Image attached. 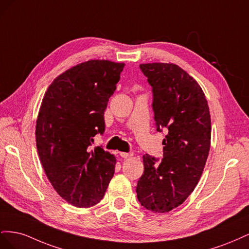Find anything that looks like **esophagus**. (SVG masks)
Wrapping results in <instances>:
<instances>
[{"instance_id":"1","label":"esophagus","mask_w":249,"mask_h":249,"mask_svg":"<svg viewBox=\"0 0 249 249\" xmlns=\"http://www.w3.org/2000/svg\"><path fill=\"white\" fill-rule=\"evenodd\" d=\"M119 155H120V157H122V158H124V159H129V158L133 157L132 153H124V152H122V153H119Z\"/></svg>"}]
</instances>
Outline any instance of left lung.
<instances>
[{
    "label": "left lung",
    "instance_id": "8db88e82",
    "mask_svg": "<svg viewBox=\"0 0 249 249\" xmlns=\"http://www.w3.org/2000/svg\"><path fill=\"white\" fill-rule=\"evenodd\" d=\"M153 87V110L163 139V159L145 154L144 171L136 192L141 206L154 213H167L193 192L202 175L211 146V115L201 87L173 63L140 64Z\"/></svg>",
    "mask_w": 249,
    "mask_h": 249
}]
</instances>
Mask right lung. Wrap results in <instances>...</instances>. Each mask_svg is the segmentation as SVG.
<instances>
[{"label":"right lung","instance_id":"right-lung-1","mask_svg":"<svg viewBox=\"0 0 249 249\" xmlns=\"http://www.w3.org/2000/svg\"><path fill=\"white\" fill-rule=\"evenodd\" d=\"M124 63L89 60L58 76L44 93L36 120V146L56 192L71 205L89 208L104 197L116 159L97 146L104 113Z\"/></svg>","mask_w":249,"mask_h":249}]
</instances>
